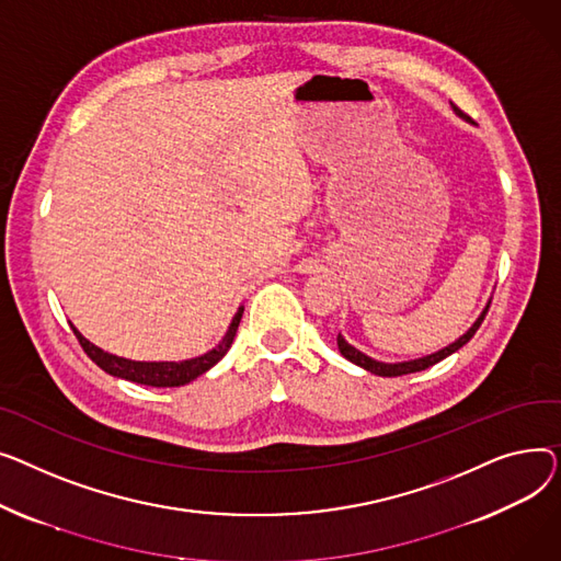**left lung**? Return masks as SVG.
<instances>
[{"label":"left lung","instance_id":"obj_1","mask_svg":"<svg viewBox=\"0 0 561 561\" xmlns=\"http://www.w3.org/2000/svg\"><path fill=\"white\" fill-rule=\"evenodd\" d=\"M453 111H455V115H459L462 119H467L469 122V115H465L462 111H459L457 106H453ZM489 304L491 301H486V306H484V310L480 312V317L473 321V325L469 328V331L459 337V340H455L453 344H448V346H444V348H439L437 353H431V355H423V357H414V359H405V362H380V359H374V357H369L367 353H362V351H357L355 346H351L344 337H342V333L337 335V348H340V353L348 359V362H353V365H357V367H362L365 371H369V374H376V376H387V378H391V376H405V374H414V371H423V369H427V367H433V365H437V362H442L444 357H448V355H453L455 351H459L462 348L473 335H476V331L480 328V323L484 321V314H486V310H489Z\"/></svg>","mask_w":561,"mask_h":561}]
</instances>
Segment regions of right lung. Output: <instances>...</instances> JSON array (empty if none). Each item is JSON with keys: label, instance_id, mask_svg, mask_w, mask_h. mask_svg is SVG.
<instances>
[{"label": "right lung", "instance_id": "obj_1", "mask_svg": "<svg viewBox=\"0 0 561 561\" xmlns=\"http://www.w3.org/2000/svg\"><path fill=\"white\" fill-rule=\"evenodd\" d=\"M242 312H244V306H240L233 321H230V325H228L226 335L221 337V342L215 348H210L208 353H204L199 357H190V359H181V362H138V359L119 357V355L106 353L99 346H94L92 342H88L75 325H72V331H75L79 344L83 346V351L88 353V357L106 374H111L115 378L130 380V382H138V385H149V387H181L194 378H199L208 369H213L217 362L226 355V351L230 348V344H233V337L238 333Z\"/></svg>", "mask_w": 561, "mask_h": 561}]
</instances>
